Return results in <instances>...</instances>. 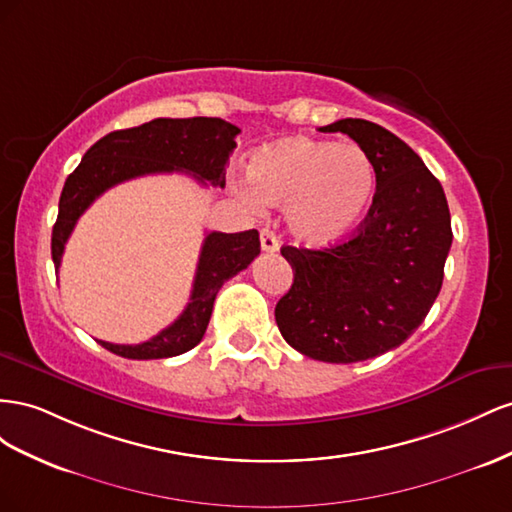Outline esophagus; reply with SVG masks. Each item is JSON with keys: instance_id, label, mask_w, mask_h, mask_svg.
<instances>
[{"instance_id": "esophagus-1", "label": "esophagus", "mask_w": 512, "mask_h": 512, "mask_svg": "<svg viewBox=\"0 0 512 512\" xmlns=\"http://www.w3.org/2000/svg\"><path fill=\"white\" fill-rule=\"evenodd\" d=\"M259 240H261V248H264V253L279 251V238H276V233L272 229H268V227L261 229Z\"/></svg>"}]
</instances>
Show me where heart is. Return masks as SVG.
Masks as SVG:
<instances>
[{
  "label": "heart",
  "mask_w": 512,
  "mask_h": 512,
  "mask_svg": "<svg viewBox=\"0 0 512 512\" xmlns=\"http://www.w3.org/2000/svg\"><path fill=\"white\" fill-rule=\"evenodd\" d=\"M246 175L251 195L287 208L291 233L309 246H330L356 233L377 191L367 152L313 137L266 145L253 154Z\"/></svg>",
  "instance_id": "1"
}]
</instances>
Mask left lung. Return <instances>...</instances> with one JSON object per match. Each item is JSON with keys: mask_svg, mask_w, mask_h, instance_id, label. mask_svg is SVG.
<instances>
[{"mask_svg": "<svg viewBox=\"0 0 512 512\" xmlns=\"http://www.w3.org/2000/svg\"><path fill=\"white\" fill-rule=\"evenodd\" d=\"M369 154L373 206L349 240L321 251L283 246L294 283L274 309L283 339L321 362H360L399 347L425 321L452 244L442 184L390 130L347 118L319 128Z\"/></svg>", "mask_w": 512, "mask_h": 512, "instance_id": "8db88e82", "label": "left lung"}]
</instances>
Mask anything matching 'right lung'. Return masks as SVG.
Segmentation results:
<instances>
[{"mask_svg": "<svg viewBox=\"0 0 512 512\" xmlns=\"http://www.w3.org/2000/svg\"><path fill=\"white\" fill-rule=\"evenodd\" d=\"M238 126L221 118H158L126 130H113L85 152L81 165L68 175L60 197V212L53 225L51 255L60 270L64 246L79 216L107 188L150 173H191L201 184L225 186V165L236 148ZM259 255V233L212 231L203 240L191 302L171 326L139 345L98 341L109 352L130 360H156L180 356L193 349L206 334L214 298L225 281Z\"/></svg>", "mask_w": 512, "mask_h": 512, "instance_id": "right-lung-1", "label": "right lung"}]
</instances>
